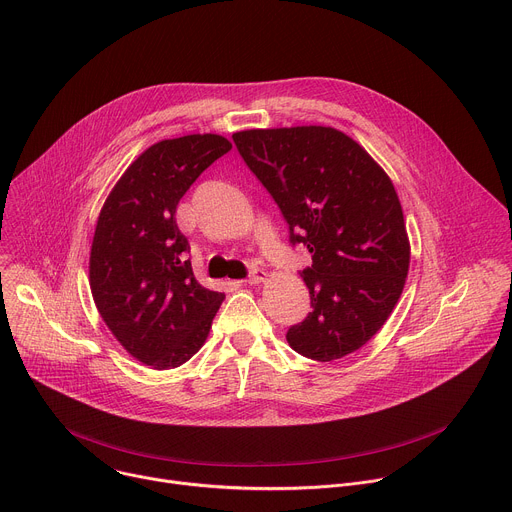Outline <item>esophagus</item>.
Listing matches in <instances>:
<instances>
[{
    "label": "esophagus",
    "mask_w": 512,
    "mask_h": 512,
    "mask_svg": "<svg viewBox=\"0 0 512 512\" xmlns=\"http://www.w3.org/2000/svg\"><path fill=\"white\" fill-rule=\"evenodd\" d=\"M267 277H269V273L257 267V269H253V271L249 273V277H247V283H251V285H257V283H263Z\"/></svg>",
    "instance_id": "obj_1"
}]
</instances>
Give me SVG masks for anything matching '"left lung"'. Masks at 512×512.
I'll use <instances>...</instances> for the list:
<instances>
[{"mask_svg":"<svg viewBox=\"0 0 512 512\" xmlns=\"http://www.w3.org/2000/svg\"><path fill=\"white\" fill-rule=\"evenodd\" d=\"M233 141L304 243L312 312L287 330L302 356L330 362L367 344L397 306L409 271L403 208L387 172L346 133L302 125L247 129Z\"/></svg>","mask_w":512,"mask_h":512,"instance_id":"left-lung-1","label":"left lung"}]
</instances>
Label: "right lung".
I'll return each mask as SVG.
<instances>
[{
    "label": "right lung",
    "mask_w": 512,
    "mask_h": 512,
    "mask_svg": "<svg viewBox=\"0 0 512 512\" xmlns=\"http://www.w3.org/2000/svg\"><path fill=\"white\" fill-rule=\"evenodd\" d=\"M231 148L216 133L158 141L101 208L89 259L95 306L121 346L156 371L176 369L200 350L225 300L196 281L174 214L194 180Z\"/></svg>",
    "instance_id": "right-lung-1"
}]
</instances>
